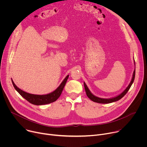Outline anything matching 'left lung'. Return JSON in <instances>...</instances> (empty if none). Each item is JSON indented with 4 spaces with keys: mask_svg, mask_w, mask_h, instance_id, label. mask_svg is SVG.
<instances>
[{
    "mask_svg": "<svg viewBox=\"0 0 147 147\" xmlns=\"http://www.w3.org/2000/svg\"><path fill=\"white\" fill-rule=\"evenodd\" d=\"M135 63V61H134ZM135 74H136V69L133 72V78L132 80L130 82V83L129 84V86L126 88L121 94H120L119 95L113 98H110V99H104V98H98L97 96H95V95H94L89 90L88 88L87 87V85L86 84L85 82H84V88H85V90L86 92V94L87 95V96L92 101L95 102H97V103H112L113 102H116L119 99H120L121 98H122L125 94H127V92H128V91L129 90V89L130 88L132 84L134 82V78H135Z\"/></svg>",
    "mask_w": 147,
    "mask_h": 147,
    "instance_id": "obj_1",
    "label": "left lung"
}]
</instances>
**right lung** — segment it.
<instances>
[{"label": "right lung", "mask_w": 147, "mask_h": 147, "mask_svg": "<svg viewBox=\"0 0 147 147\" xmlns=\"http://www.w3.org/2000/svg\"><path fill=\"white\" fill-rule=\"evenodd\" d=\"M69 75L63 81L61 84L59 86V87L53 92L48 94L47 95H34L29 94L23 91V90L18 88L14 83L13 81L11 80L13 85L16 89V90L22 95L24 99H26L30 103L35 105H42L48 104L52 102L56 101L60 96L63 90L67 80L69 78Z\"/></svg>", "instance_id": "1"}]
</instances>
